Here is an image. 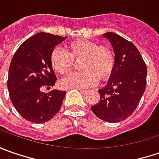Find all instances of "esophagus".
<instances>
[{
  "label": "esophagus",
  "mask_w": 159,
  "mask_h": 159,
  "mask_svg": "<svg viewBox=\"0 0 159 159\" xmlns=\"http://www.w3.org/2000/svg\"><path fill=\"white\" fill-rule=\"evenodd\" d=\"M80 92L84 94V95H86V94H88L89 93V90H87V89H80Z\"/></svg>",
  "instance_id": "1"
}]
</instances>
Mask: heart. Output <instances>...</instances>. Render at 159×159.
<instances>
[{"instance_id": "heart-1", "label": "heart", "mask_w": 159, "mask_h": 159, "mask_svg": "<svg viewBox=\"0 0 159 159\" xmlns=\"http://www.w3.org/2000/svg\"><path fill=\"white\" fill-rule=\"evenodd\" d=\"M66 52L56 48L51 54L50 62L58 74L68 73L73 61L79 62L80 70L72 72L61 80V86L66 89H84L94 85L97 79L103 80L112 72L115 64L114 54L108 47L98 46L88 40H76L66 45Z\"/></svg>"}]
</instances>
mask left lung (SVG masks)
I'll list each match as a JSON object with an SVG mask.
<instances>
[{"mask_svg": "<svg viewBox=\"0 0 159 159\" xmlns=\"http://www.w3.org/2000/svg\"><path fill=\"white\" fill-rule=\"evenodd\" d=\"M115 54V64L106 86L99 89V102L91 107L97 118L117 123L131 116L146 88L147 67L132 42L119 34L105 33Z\"/></svg>", "mask_w": 159, "mask_h": 159, "instance_id": "8db88e82", "label": "left lung"}]
</instances>
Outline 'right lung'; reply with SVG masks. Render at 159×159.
I'll use <instances>...</instances> for the list:
<instances>
[{"instance_id":"obj_1","label":"right lung","mask_w":159,"mask_h":159,"mask_svg":"<svg viewBox=\"0 0 159 159\" xmlns=\"http://www.w3.org/2000/svg\"><path fill=\"white\" fill-rule=\"evenodd\" d=\"M66 38L39 33L23 42L13 56L8 78L9 96L17 112L27 121L45 123L62 106L66 91L54 89L44 93L40 89L55 85L57 76L50 57L55 47Z\"/></svg>"}]
</instances>
